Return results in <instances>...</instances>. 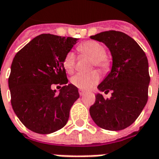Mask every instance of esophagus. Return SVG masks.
Masks as SVG:
<instances>
[{"instance_id":"34e87169","label":"esophagus","mask_w":159,"mask_h":159,"mask_svg":"<svg viewBox=\"0 0 159 159\" xmlns=\"http://www.w3.org/2000/svg\"><path fill=\"white\" fill-rule=\"evenodd\" d=\"M79 93H80V96H84V95L85 94V92H84V91H82V90L79 91Z\"/></svg>"}]
</instances>
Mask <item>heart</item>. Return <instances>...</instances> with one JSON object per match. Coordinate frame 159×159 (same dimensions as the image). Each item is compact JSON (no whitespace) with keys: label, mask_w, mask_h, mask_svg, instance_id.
Instances as JSON below:
<instances>
[{"label":"heart","mask_w":159,"mask_h":159,"mask_svg":"<svg viewBox=\"0 0 159 159\" xmlns=\"http://www.w3.org/2000/svg\"><path fill=\"white\" fill-rule=\"evenodd\" d=\"M78 50L84 55L92 59V65L102 70H107L110 66V60L104 55L105 50L101 44L93 40H88L78 46ZM63 66L67 73L71 74L75 66V55L68 52L63 60ZM100 76L97 71L89 73H78L71 78V83L82 90H88L99 82Z\"/></svg>","instance_id":"1"}]
</instances>
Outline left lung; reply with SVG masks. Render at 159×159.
Returning <instances> with one entry per match:
<instances>
[{
  "label": "left lung",
  "mask_w": 159,
  "mask_h": 159,
  "mask_svg": "<svg viewBox=\"0 0 159 159\" xmlns=\"http://www.w3.org/2000/svg\"><path fill=\"white\" fill-rule=\"evenodd\" d=\"M90 38L109 48L113 63L111 71L98 85L100 92L110 91L111 98L105 99L102 93H97L89 114L104 129H124L137 119L147 104L150 82L147 56L125 33L109 30Z\"/></svg>",
  "instance_id": "8db88e82"
}]
</instances>
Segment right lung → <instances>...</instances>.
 I'll return each mask as SVG.
<instances>
[{"instance_id":"right-lung-1","label":"right lung","mask_w":159,"mask_h":159,"mask_svg":"<svg viewBox=\"0 0 159 159\" xmlns=\"http://www.w3.org/2000/svg\"><path fill=\"white\" fill-rule=\"evenodd\" d=\"M79 39L41 34L15 55L8 84L15 114L27 129L48 134L68 122L79 99L78 88L68 83L63 60ZM52 84H64L59 94Z\"/></svg>"}]
</instances>
